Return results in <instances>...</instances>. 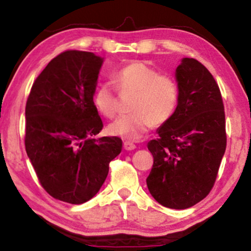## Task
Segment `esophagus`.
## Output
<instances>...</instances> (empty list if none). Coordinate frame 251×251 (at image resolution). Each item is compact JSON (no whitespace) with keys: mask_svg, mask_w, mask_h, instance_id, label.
<instances>
[{"mask_svg":"<svg viewBox=\"0 0 251 251\" xmlns=\"http://www.w3.org/2000/svg\"><path fill=\"white\" fill-rule=\"evenodd\" d=\"M123 147H125V150H126V151H133V150H135L136 146L133 144V142L125 141L123 142Z\"/></svg>","mask_w":251,"mask_h":251,"instance_id":"esophagus-1","label":"esophagus"}]
</instances>
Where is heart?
Instances as JSON below:
<instances>
[{
  "label": "heart",
  "instance_id": "obj_1",
  "mask_svg": "<svg viewBox=\"0 0 251 251\" xmlns=\"http://www.w3.org/2000/svg\"><path fill=\"white\" fill-rule=\"evenodd\" d=\"M116 88L122 96L135 94L131 101L134 112L121 116L109 130L112 135L136 141L155 125L172 118L179 103V83L174 76L161 74L141 61L131 62L114 74ZM94 105L105 117L114 118L120 98L110 83H103L94 92Z\"/></svg>",
  "mask_w": 251,
  "mask_h": 251
}]
</instances>
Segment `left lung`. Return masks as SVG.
Wrapping results in <instances>:
<instances>
[{"label": "left lung", "instance_id": "obj_1", "mask_svg": "<svg viewBox=\"0 0 251 251\" xmlns=\"http://www.w3.org/2000/svg\"><path fill=\"white\" fill-rule=\"evenodd\" d=\"M176 77L178 107L148 142L154 160L146 182L161 206L185 209L203 200L217 179L226 150L225 111L219 86L198 60L183 58Z\"/></svg>", "mask_w": 251, "mask_h": 251}]
</instances>
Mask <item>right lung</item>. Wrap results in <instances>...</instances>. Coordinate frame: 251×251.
Here are the masks:
<instances>
[{"mask_svg":"<svg viewBox=\"0 0 251 251\" xmlns=\"http://www.w3.org/2000/svg\"><path fill=\"white\" fill-rule=\"evenodd\" d=\"M103 60L67 50L49 62L26 101L25 148L44 190L80 204L98 193L122 150L117 136L94 139L103 122L93 101Z\"/></svg>","mask_w":251,"mask_h":251,"instance_id":"obj_1","label":"right lung"}]
</instances>
